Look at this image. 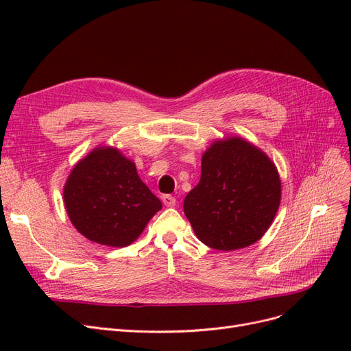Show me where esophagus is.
<instances>
[{
  "mask_svg": "<svg viewBox=\"0 0 351 351\" xmlns=\"http://www.w3.org/2000/svg\"><path fill=\"white\" fill-rule=\"evenodd\" d=\"M162 202H164V205L168 206V208L176 206V197L171 196V195H164L162 196Z\"/></svg>",
  "mask_w": 351,
  "mask_h": 351,
  "instance_id": "esophagus-1",
  "label": "esophagus"
}]
</instances>
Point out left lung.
<instances>
[{
	"instance_id": "1",
	"label": "left lung",
	"mask_w": 351,
	"mask_h": 351,
	"mask_svg": "<svg viewBox=\"0 0 351 351\" xmlns=\"http://www.w3.org/2000/svg\"><path fill=\"white\" fill-rule=\"evenodd\" d=\"M280 200L277 167L259 147L234 136L208 147L200 182L183 208L202 243L230 252L250 246L267 232Z\"/></svg>"
}]
</instances>
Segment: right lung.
I'll return each instance as SVG.
<instances>
[{"instance_id":"1","label":"right lung","mask_w":351,"mask_h":351,"mask_svg":"<svg viewBox=\"0 0 351 351\" xmlns=\"http://www.w3.org/2000/svg\"><path fill=\"white\" fill-rule=\"evenodd\" d=\"M71 224L90 241L125 247L162 208L133 161L111 146H99L74 165L64 186Z\"/></svg>"}]
</instances>
